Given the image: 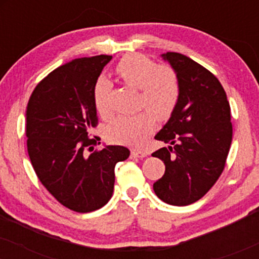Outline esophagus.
Returning a JSON list of instances; mask_svg holds the SVG:
<instances>
[{"label": "esophagus", "instance_id": "1", "mask_svg": "<svg viewBox=\"0 0 259 259\" xmlns=\"http://www.w3.org/2000/svg\"><path fill=\"white\" fill-rule=\"evenodd\" d=\"M130 154H132V157H138V158H142V157L147 156V153L142 152V151H138V150H132Z\"/></svg>", "mask_w": 259, "mask_h": 259}]
</instances>
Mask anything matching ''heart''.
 <instances>
[{
	"mask_svg": "<svg viewBox=\"0 0 259 259\" xmlns=\"http://www.w3.org/2000/svg\"><path fill=\"white\" fill-rule=\"evenodd\" d=\"M115 74L136 90L141 91L140 105L144 111L135 115L118 117L107 130L111 142L138 146L153 130L154 117L165 120L173 114L180 99L179 76L168 65H157L140 53H129L115 65ZM109 85L99 79L94 88V105L102 117H108Z\"/></svg>",
	"mask_w": 259,
	"mask_h": 259,
	"instance_id": "heart-1",
	"label": "heart"
}]
</instances>
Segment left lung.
Returning a JSON list of instances; mask_svg holds the SVG:
<instances>
[{
  "label": "left lung",
  "mask_w": 259,
  "mask_h": 259,
  "mask_svg": "<svg viewBox=\"0 0 259 259\" xmlns=\"http://www.w3.org/2000/svg\"><path fill=\"white\" fill-rule=\"evenodd\" d=\"M179 76L180 99L170 119L154 136L169 144L152 153L165 171L153 184L171 206H187L207 194L224 170L233 139L230 105L219 80L194 59L162 55Z\"/></svg>",
  "instance_id": "1"
}]
</instances>
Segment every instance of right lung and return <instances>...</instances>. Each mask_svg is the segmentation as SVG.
<instances>
[{
    "label": "right lung",
    "instance_id": "right-lung-1",
    "mask_svg": "<svg viewBox=\"0 0 259 259\" xmlns=\"http://www.w3.org/2000/svg\"><path fill=\"white\" fill-rule=\"evenodd\" d=\"M111 59L76 58L56 68L36 85L26 106L32 168L59 203L78 213L94 212L111 200L115 164L130 154L123 146L94 150L101 139H89L99 123L94 88Z\"/></svg>",
    "mask_w": 259,
    "mask_h": 259
}]
</instances>
